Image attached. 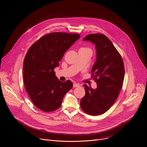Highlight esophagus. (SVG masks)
<instances>
[{
    "label": "esophagus",
    "instance_id": "esophagus-1",
    "mask_svg": "<svg viewBox=\"0 0 147 147\" xmlns=\"http://www.w3.org/2000/svg\"><path fill=\"white\" fill-rule=\"evenodd\" d=\"M79 86H80V84H77V83H74V84H73V87H74V88L79 87Z\"/></svg>",
    "mask_w": 147,
    "mask_h": 147
}]
</instances>
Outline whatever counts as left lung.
Wrapping results in <instances>:
<instances>
[{
	"label": "left lung",
	"instance_id": "obj_1",
	"mask_svg": "<svg viewBox=\"0 0 147 147\" xmlns=\"http://www.w3.org/2000/svg\"><path fill=\"white\" fill-rule=\"evenodd\" d=\"M83 40L90 41L96 47V61L91 77L97 88L93 89L84 85L85 94L80 106L86 114L99 115L109 110L118 98L125 76L123 62L111 40L103 34H90Z\"/></svg>",
	"mask_w": 147,
	"mask_h": 147
}]
</instances>
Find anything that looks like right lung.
Here are the masks:
<instances>
[{
  "instance_id": "obj_1",
  "label": "right lung",
  "mask_w": 147,
  "mask_h": 147,
  "mask_svg": "<svg viewBox=\"0 0 147 147\" xmlns=\"http://www.w3.org/2000/svg\"><path fill=\"white\" fill-rule=\"evenodd\" d=\"M80 38L76 33L53 32L33 43L24 61L25 88L32 102L44 112L54 111L62 104L65 94L73 87L70 80L59 81L54 69L68 49Z\"/></svg>"
}]
</instances>
